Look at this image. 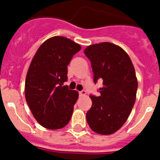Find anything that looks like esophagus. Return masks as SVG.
Masks as SVG:
<instances>
[{"label":"esophagus","instance_id":"obj_1","mask_svg":"<svg viewBox=\"0 0 160 160\" xmlns=\"http://www.w3.org/2000/svg\"><path fill=\"white\" fill-rule=\"evenodd\" d=\"M87 94V92H86V90H81V91H79V95L80 96H85Z\"/></svg>","mask_w":160,"mask_h":160}]
</instances>
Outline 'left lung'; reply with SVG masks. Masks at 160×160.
Listing matches in <instances>:
<instances>
[{
  "label": "left lung",
  "mask_w": 160,
  "mask_h": 160,
  "mask_svg": "<svg viewBox=\"0 0 160 160\" xmlns=\"http://www.w3.org/2000/svg\"><path fill=\"white\" fill-rule=\"evenodd\" d=\"M94 82L102 79L99 96L90 94L92 107L87 111L90 128L100 135H111L128 119L136 98L138 82L128 54L119 46L102 42L86 48Z\"/></svg>",
  "instance_id": "1"
}]
</instances>
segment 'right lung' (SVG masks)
Masks as SVG:
<instances>
[{
  "instance_id": "add662e5",
  "label": "right lung",
  "mask_w": 160,
  "mask_h": 160,
  "mask_svg": "<svg viewBox=\"0 0 160 160\" xmlns=\"http://www.w3.org/2000/svg\"><path fill=\"white\" fill-rule=\"evenodd\" d=\"M81 46L69 38L53 37L42 44L29 66L25 85V99L35 119L47 129L64 128L78 98L63 86L67 66Z\"/></svg>"
}]
</instances>
